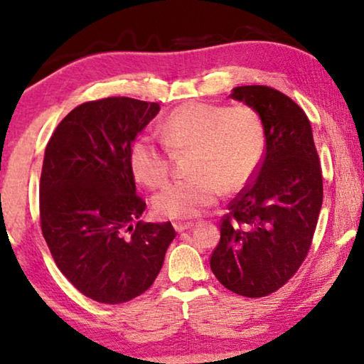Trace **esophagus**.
<instances>
[{"instance_id":"esophagus-1","label":"esophagus","mask_w":364,"mask_h":364,"mask_svg":"<svg viewBox=\"0 0 364 364\" xmlns=\"http://www.w3.org/2000/svg\"><path fill=\"white\" fill-rule=\"evenodd\" d=\"M192 227H193L192 222H173V228H176L177 232H186Z\"/></svg>"}]
</instances>
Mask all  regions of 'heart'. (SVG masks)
<instances>
[{
	"instance_id": "b5f03b06",
	"label": "heart",
	"mask_w": 364,
	"mask_h": 364,
	"mask_svg": "<svg viewBox=\"0 0 364 364\" xmlns=\"http://www.w3.org/2000/svg\"><path fill=\"white\" fill-rule=\"evenodd\" d=\"M167 147L192 149L187 181L172 182L152 198L156 215L187 220L200 215L225 192H237L260 166L265 134L250 107L187 104L161 124ZM129 166L144 186L157 187L168 176L166 147L151 137H137L129 149Z\"/></svg>"
}]
</instances>
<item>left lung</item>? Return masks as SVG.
<instances>
[{
    "instance_id": "1",
    "label": "left lung",
    "mask_w": 364,
    "mask_h": 364,
    "mask_svg": "<svg viewBox=\"0 0 364 364\" xmlns=\"http://www.w3.org/2000/svg\"><path fill=\"white\" fill-rule=\"evenodd\" d=\"M230 97L260 116L265 154L228 203L210 268L230 291L260 298L285 285L308 255L323 202L321 166L295 101L268 86L235 87Z\"/></svg>"
}]
</instances>
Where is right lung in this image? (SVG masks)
Instances as JSON below:
<instances>
[{
    "instance_id": "obj_1",
    "label": "right lung",
    "mask_w": 364,
    "mask_h": 364,
    "mask_svg": "<svg viewBox=\"0 0 364 364\" xmlns=\"http://www.w3.org/2000/svg\"><path fill=\"white\" fill-rule=\"evenodd\" d=\"M157 102L106 97L59 122L39 183L43 237L63 275L94 301L117 305L142 295L176 238L171 222H142L129 149L157 116Z\"/></svg>"
}]
</instances>
